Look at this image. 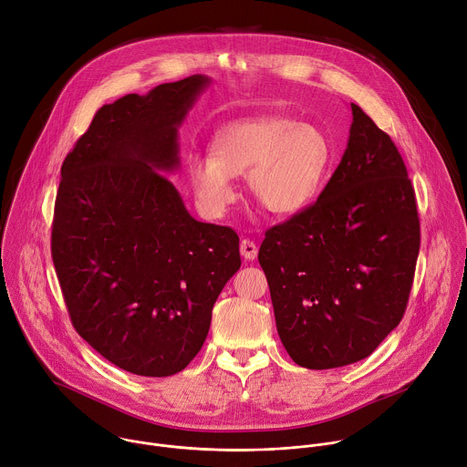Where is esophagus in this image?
<instances>
[{
  "mask_svg": "<svg viewBox=\"0 0 467 467\" xmlns=\"http://www.w3.org/2000/svg\"><path fill=\"white\" fill-rule=\"evenodd\" d=\"M240 253H242V256H244L245 260H254L256 254H258V247H256V244H254L253 240L244 238V240L240 242Z\"/></svg>",
  "mask_w": 467,
  "mask_h": 467,
  "instance_id": "esophagus-1",
  "label": "esophagus"
}]
</instances>
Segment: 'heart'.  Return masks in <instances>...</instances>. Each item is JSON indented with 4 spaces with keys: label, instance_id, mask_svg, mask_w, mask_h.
Segmentation results:
<instances>
[{
    "label": "heart",
    "instance_id": "b5f03b06",
    "mask_svg": "<svg viewBox=\"0 0 467 467\" xmlns=\"http://www.w3.org/2000/svg\"><path fill=\"white\" fill-rule=\"evenodd\" d=\"M332 161L325 132L285 116H260L223 127L211 157L192 155L188 175L202 209L220 218L236 199L234 177L245 175L256 203L275 216H294L317 195Z\"/></svg>",
    "mask_w": 467,
    "mask_h": 467
}]
</instances>
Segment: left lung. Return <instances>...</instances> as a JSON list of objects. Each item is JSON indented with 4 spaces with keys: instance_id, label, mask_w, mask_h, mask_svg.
I'll return each mask as SVG.
<instances>
[{
    "instance_id": "1",
    "label": "left lung",
    "mask_w": 467,
    "mask_h": 467,
    "mask_svg": "<svg viewBox=\"0 0 467 467\" xmlns=\"http://www.w3.org/2000/svg\"><path fill=\"white\" fill-rule=\"evenodd\" d=\"M349 140L317 202L265 231L258 262L292 360L330 369L369 357L401 321L420 253L401 153L355 103Z\"/></svg>"
}]
</instances>
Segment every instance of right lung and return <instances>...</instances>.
I'll use <instances>...</instances> for the list:
<instances>
[{
    "label": "right lung",
    "mask_w": 467,
    "mask_h": 467,
    "mask_svg": "<svg viewBox=\"0 0 467 467\" xmlns=\"http://www.w3.org/2000/svg\"><path fill=\"white\" fill-rule=\"evenodd\" d=\"M209 85L190 76L103 105L60 168L51 256L70 319L142 377L192 362L242 264L238 234L193 220L161 173L179 170V127Z\"/></svg>",
    "instance_id": "right-lung-1"
}]
</instances>
